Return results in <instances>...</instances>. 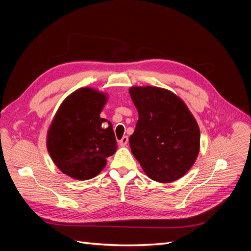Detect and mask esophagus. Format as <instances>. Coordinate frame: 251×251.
Segmentation results:
<instances>
[{"instance_id": "esophagus-1", "label": "esophagus", "mask_w": 251, "mask_h": 251, "mask_svg": "<svg viewBox=\"0 0 251 251\" xmlns=\"http://www.w3.org/2000/svg\"><path fill=\"white\" fill-rule=\"evenodd\" d=\"M127 141H128V137H127V136H124V137L119 140V146H120V147H126Z\"/></svg>"}]
</instances>
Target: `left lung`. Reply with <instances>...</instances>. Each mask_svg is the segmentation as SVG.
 I'll return each instance as SVG.
<instances>
[{
	"label": "left lung",
	"instance_id": "left-lung-1",
	"mask_svg": "<svg viewBox=\"0 0 251 251\" xmlns=\"http://www.w3.org/2000/svg\"><path fill=\"white\" fill-rule=\"evenodd\" d=\"M138 111L130 137L134 157L151 180L170 183L183 177L200 151V128L184 101L158 87L128 90Z\"/></svg>",
	"mask_w": 251,
	"mask_h": 251
}]
</instances>
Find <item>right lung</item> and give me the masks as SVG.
Returning a JSON list of instances; mask_svg holds the SVG:
<instances>
[{
  "instance_id": "add662e5",
  "label": "right lung",
  "mask_w": 251,
  "mask_h": 251,
  "mask_svg": "<svg viewBox=\"0 0 251 251\" xmlns=\"http://www.w3.org/2000/svg\"><path fill=\"white\" fill-rule=\"evenodd\" d=\"M108 95L74 91L59 105L47 133V150L58 170L75 180L96 177L117 150L113 126L100 113Z\"/></svg>"
}]
</instances>
